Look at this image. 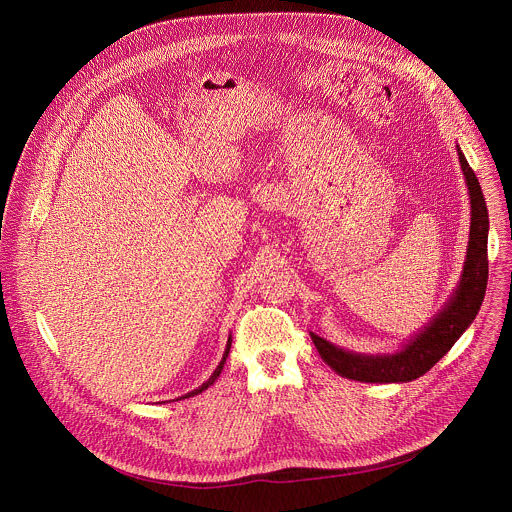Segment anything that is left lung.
I'll use <instances>...</instances> for the list:
<instances>
[{
  "label": "left lung",
  "mask_w": 512,
  "mask_h": 512,
  "mask_svg": "<svg viewBox=\"0 0 512 512\" xmlns=\"http://www.w3.org/2000/svg\"><path fill=\"white\" fill-rule=\"evenodd\" d=\"M456 151L470 195V236L458 286L438 315L393 353H355L311 333L323 361L341 377L363 383L414 381L430 371L476 319L488 282V210L480 183L460 145H456Z\"/></svg>",
  "instance_id": "8db88e82"
}]
</instances>
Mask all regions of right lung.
I'll use <instances>...</instances> for the list:
<instances>
[{
    "instance_id": "1",
    "label": "right lung",
    "mask_w": 512,
    "mask_h": 512,
    "mask_svg": "<svg viewBox=\"0 0 512 512\" xmlns=\"http://www.w3.org/2000/svg\"><path fill=\"white\" fill-rule=\"evenodd\" d=\"M230 347H232V337L228 339V345H226V351H224V357H222V361H220V365L216 367V371L210 375V379L206 381V383H201L197 389H193V391H189V393H185L183 397H179V399H185V397H191V395H197V393H201V391H206L210 385H214V381L220 377V373H222V369H224V363H226V359H228V353H230Z\"/></svg>"
}]
</instances>
